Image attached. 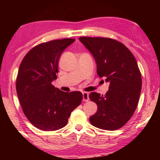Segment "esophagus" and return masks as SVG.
Returning a JSON list of instances; mask_svg holds the SVG:
<instances>
[{"mask_svg": "<svg viewBox=\"0 0 160 160\" xmlns=\"http://www.w3.org/2000/svg\"><path fill=\"white\" fill-rule=\"evenodd\" d=\"M83 100L87 102L89 100V94L88 92H83Z\"/></svg>", "mask_w": 160, "mask_h": 160, "instance_id": "34e87169", "label": "esophagus"}]
</instances>
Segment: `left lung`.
I'll use <instances>...</instances> for the list:
<instances>
[{
    "instance_id": "1",
    "label": "left lung",
    "mask_w": 160,
    "mask_h": 160,
    "mask_svg": "<svg viewBox=\"0 0 160 160\" xmlns=\"http://www.w3.org/2000/svg\"><path fill=\"white\" fill-rule=\"evenodd\" d=\"M79 41L95 58L98 76L110 84L105 95L89 94V99L98 106L89 122L102 130H118L130 120L138 103L142 79L137 61L114 39L80 37Z\"/></svg>"
}]
</instances>
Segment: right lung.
I'll use <instances>...</instances> for the list:
<instances>
[{
  "instance_id": "right-lung-1",
  "label": "right lung",
  "mask_w": 160,
  "mask_h": 160,
  "mask_svg": "<svg viewBox=\"0 0 160 160\" xmlns=\"http://www.w3.org/2000/svg\"><path fill=\"white\" fill-rule=\"evenodd\" d=\"M74 41L64 38L37 45L19 65L16 83L19 102L30 123L41 130L62 128L82 102L81 92H65L52 84L57 78L61 54Z\"/></svg>"
}]
</instances>
